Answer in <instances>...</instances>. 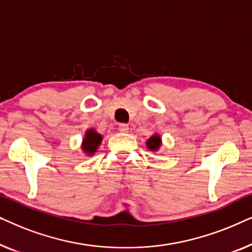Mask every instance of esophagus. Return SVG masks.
Segmentation results:
<instances>
[{"mask_svg":"<svg viewBox=\"0 0 252 252\" xmlns=\"http://www.w3.org/2000/svg\"><path fill=\"white\" fill-rule=\"evenodd\" d=\"M119 130H120V132H123V133H127L129 130V127H128V125H127V124H120Z\"/></svg>","mask_w":252,"mask_h":252,"instance_id":"esophagus-1","label":"esophagus"}]
</instances>
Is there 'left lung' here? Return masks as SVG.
I'll return each mask as SVG.
<instances>
[{
    "label": "left lung",
    "instance_id": "obj_1",
    "mask_svg": "<svg viewBox=\"0 0 252 252\" xmlns=\"http://www.w3.org/2000/svg\"><path fill=\"white\" fill-rule=\"evenodd\" d=\"M146 146L153 153H157L161 147V136L158 133H154L149 139H147Z\"/></svg>",
    "mask_w": 252,
    "mask_h": 252
}]
</instances>
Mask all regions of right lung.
I'll return each instance as SVG.
<instances>
[{
	"instance_id": "obj_1",
	"label": "right lung",
	"mask_w": 252,
	"mask_h": 252,
	"mask_svg": "<svg viewBox=\"0 0 252 252\" xmlns=\"http://www.w3.org/2000/svg\"><path fill=\"white\" fill-rule=\"evenodd\" d=\"M103 135L96 132L95 128H89L85 132V136L81 142V150L87 157L94 156L97 151L99 144L102 143Z\"/></svg>"
}]
</instances>
